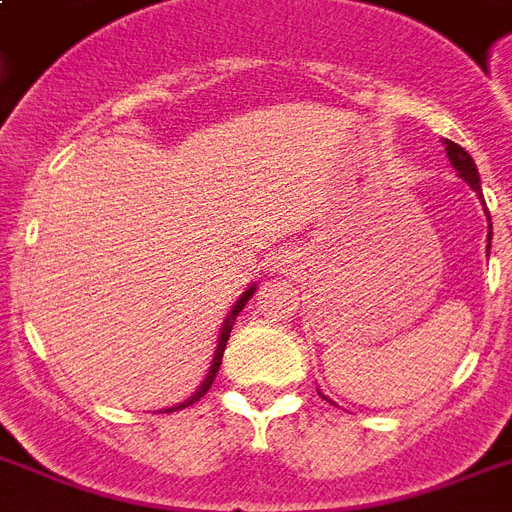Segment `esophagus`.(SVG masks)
I'll return each instance as SVG.
<instances>
[{
  "label": "esophagus",
  "mask_w": 512,
  "mask_h": 512,
  "mask_svg": "<svg viewBox=\"0 0 512 512\" xmlns=\"http://www.w3.org/2000/svg\"><path fill=\"white\" fill-rule=\"evenodd\" d=\"M297 260H300V255H297L295 249H279V252L273 255V271L289 273L292 268H297Z\"/></svg>",
  "instance_id": "1"
}]
</instances>
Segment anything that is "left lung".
Masks as SVG:
<instances>
[{"mask_svg": "<svg viewBox=\"0 0 512 512\" xmlns=\"http://www.w3.org/2000/svg\"><path fill=\"white\" fill-rule=\"evenodd\" d=\"M446 156H449V162H452L454 170L460 172L462 180L481 196V180H478L476 164H473L468 151L462 146H457V143H452V140H446ZM481 199H484V196H481ZM486 217H489V212H486ZM486 241H489V244H486V252H489V247H492V223H489V236H486Z\"/></svg>", "mask_w": 512, "mask_h": 512, "instance_id": "left-lung-1", "label": "left lung"}]
</instances>
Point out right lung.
I'll use <instances>...</instances> for the list:
<instances>
[{
	"instance_id": "add662e5",
	"label": "right lung",
	"mask_w": 512,
	"mask_h": 512,
	"mask_svg": "<svg viewBox=\"0 0 512 512\" xmlns=\"http://www.w3.org/2000/svg\"><path fill=\"white\" fill-rule=\"evenodd\" d=\"M255 289H257V284H252V287H249L247 292H244V295L239 297V300H236V305H233V308H231V313H228V319L223 321V327H220V337H217V348H215V356H212V364H209V372H207V377H204V382H201L199 388H196V393H193V396H188V398H185L183 404H175V406H170V409H164V412H177V409H185V406L196 404V401H199V398L204 396V393H207V390H209V385H212V382H215V374H217V369H220V364H223V350H225V345H228V337H231L233 321H236V316H239V313H241V308H244V305H247V300H249V297L255 295Z\"/></svg>"
}]
</instances>
